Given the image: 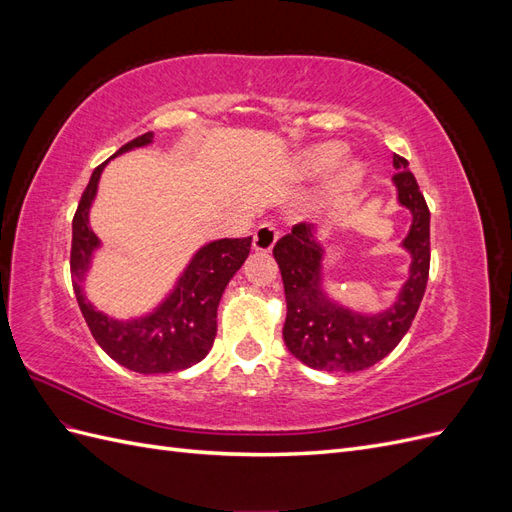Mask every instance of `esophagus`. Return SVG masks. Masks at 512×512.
Listing matches in <instances>:
<instances>
[{
  "label": "esophagus",
  "mask_w": 512,
  "mask_h": 512,
  "mask_svg": "<svg viewBox=\"0 0 512 512\" xmlns=\"http://www.w3.org/2000/svg\"><path fill=\"white\" fill-rule=\"evenodd\" d=\"M277 235H280V232H277V228L271 222H262L254 232V239H252L254 250L256 252H271L275 241H277Z\"/></svg>",
  "instance_id": "1"
}]
</instances>
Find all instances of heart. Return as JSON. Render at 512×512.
Masks as SVG:
<instances>
[{
    "label": "heart",
    "instance_id": "heart-1",
    "mask_svg": "<svg viewBox=\"0 0 512 512\" xmlns=\"http://www.w3.org/2000/svg\"><path fill=\"white\" fill-rule=\"evenodd\" d=\"M344 158H346V147L342 143L316 145L303 153L301 170L309 177H324L333 173V170L344 162ZM361 179H363V166L352 164L337 177V190H352L361 183Z\"/></svg>",
    "mask_w": 512,
    "mask_h": 512
}]
</instances>
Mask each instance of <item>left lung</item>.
Here are the masks:
<instances>
[{"instance_id":"left-lung-1","label":"left lung","mask_w":512,"mask_h":512,"mask_svg":"<svg viewBox=\"0 0 512 512\" xmlns=\"http://www.w3.org/2000/svg\"><path fill=\"white\" fill-rule=\"evenodd\" d=\"M399 203L412 213L404 247L412 254L410 277L391 309L376 316L354 314L322 294V247L314 226L299 222L273 247L286 292L284 342L301 363L324 371H361L393 352L410 329L429 277V209L408 160L395 156Z\"/></svg>"}]
</instances>
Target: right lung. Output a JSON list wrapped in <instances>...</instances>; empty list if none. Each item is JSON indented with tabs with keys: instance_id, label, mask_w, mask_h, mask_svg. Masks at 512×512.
Instances as JSON below:
<instances>
[{
	"instance_id": "1",
	"label": "right lung",
	"mask_w": 512,
	"mask_h": 512,
	"mask_svg": "<svg viewBox=\"0 0 512 512\" xmlns=\"http://www.w3.org/2000/svg\"><path fill=\"white\" fill-rule=\"evenodd\" d=\"M151 138V132L136 136L115 156L134 147L149 145ZM106 162L91 173L72 220L70 273L83 318L100 348L113 361L138 371V374H170V371L192 367L203 361L213 346L215 333H218L215 318H218L220 299L230 277L241 269L250 254L252 237L220 239L200 247L190 267L177 282V288L170 292V297L156 312L145 318L121 322L96 312L83 294V277L89 269L91 252L100 245L94 230L89 228V207L94 203Z\"/></svg>"
}]
</instances>
